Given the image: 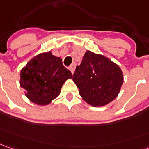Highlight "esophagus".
Instances as JSON below:
<instances>
[{
  "label": "esophagus",
  "mask_w": 149,
  "mask_h": 149,
  "mask_svg": "<svg viewBox=\"0 0 149 149\" xmlns=\"http://www.w3.org/2000/svg\"><path fill=\"white\" fill-rule=\"evenodd\" d=\"M75 68H76V64H75V63H72V64L71 65V66L69 67V69L72 73H73V72H74Z\"/></svg>",
  "instance_id": "obj_1"
}]
</instances>
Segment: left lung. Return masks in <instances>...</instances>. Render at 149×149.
<instances>
[{
	"label": "left lung",
	"instance_id": "8db88e82",
	"mask_svg": "<svg viewBox=\"0 0 149 149\" xmlns=\"http://www.w3.org/2000/svg\"><path fill=\"white\" fill-rule=\"evenodd\" d=\"M72 80L83 100L91 105L102 106L118 95L124 77L120 67L111 60L86 51Z\"/></svg>",
	"mask_w": 149,
	"mask_h": 149
}]
</instances>
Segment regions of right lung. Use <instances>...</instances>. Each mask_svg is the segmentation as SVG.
Here are the masks:
<instances>
[{
  "mask_svg": "<svg viewBox=\"0 0 149 149\" xmlns=\"http://www.w3.org/2000/svg\"><path fill=\"white\" fill-rule=\"evenodd\" d=\"M72 74L63 65L62 59L51 52L37 55L20 72V86L37 105L49 104L60 94L62 86Z\"/></svg>",
  "mask_w": 149,
  "mask_h": 149,
  "instance_id": "1",
  "label": "right lung"
}]
</instances>
